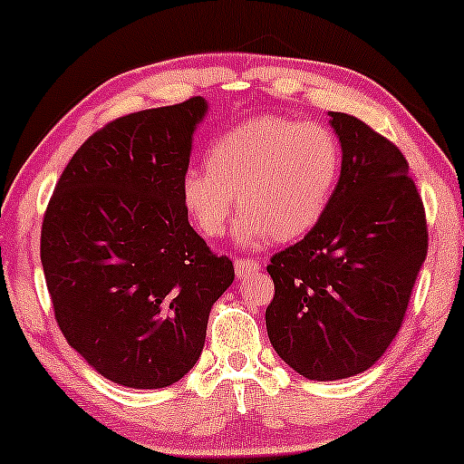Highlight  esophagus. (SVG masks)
Here are the masks:
<instances>
[{"label":"esophagus","mask_w":464,"mask_h":464,"mask_svg":"<svg viewBox=\"0 0 464 464\" xmlns=\"http://www.w3.org/2000/svg\"><path fill=\"white\" fill-rule=\"evenodd\" d=\"M259 270V264L255 259H236V275L237 278H246L253 272Z\"/></svg>","instance_id":"1"}]
</instances>
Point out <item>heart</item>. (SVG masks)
Masks as SVG:
<instances>
[{"label": "heart", "mask_w": 464, "mask_h": 464, "mask_svg": "<svg viewBox=\"0 0 464 464\" xmlns=\"http://www.w3.org/2000/svg\"><path fill=\"white\" fill-rule=\"evenodd\" d=\"M205 172L181 179V205L205 237L225 236L237 198L239 242H295L320 225L342 177L343 150L324 122L256 116L222 131Z\"/></svg>", "instance_id": "1"}]
</instances>
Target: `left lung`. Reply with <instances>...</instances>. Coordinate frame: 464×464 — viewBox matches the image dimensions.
<instances>
[{
    "label": "left lung",
    "instance_id": "8db88e82",
    "mask_svg": "<svg viewBox=\"0 0 464 464\" xmlns=\"http://www.w3.org/2000/svg\"><path fill=\"white\" fill-rule=\"evenodd\" d=\"M343 150L326 216L270 259L272 348L309 381H342L398 334L428 253L426 211L409 161L370 125L328 111Z\"/></svg>",
    "mask_w": 464,
    "mask_h": 464
}]
</instances>
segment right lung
I'll return each instance as SVG.
<instances>
[{
  "label": "right lung",
  "mask_w": 464,
  "mask_h": 464,
  "mask_svg": "<svg viewBox=\"0 0 464 464\" xmlns=\"http://www.w3.org/2000/svg\"><path fill=\"white\" fill-rule=\"evenodd\" d=\"M192 97L108 122L77 149L44 211L41 261L66 342L108 381L161 389L197 365L236 272L181 205Z\"/></svg>",
  "instance_id": "obj_1"
}]
</instances>
